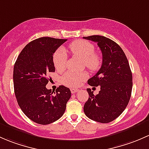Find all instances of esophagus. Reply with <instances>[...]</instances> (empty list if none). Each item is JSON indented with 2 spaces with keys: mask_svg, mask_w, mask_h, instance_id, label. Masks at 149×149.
Segmentation results:
<instances>
[{
  "mask_svg": "<svg viewBox=\"0 0 149 149\" xmlns=\"http://www.w3.org/2000/svg\"><path fill=\"white\" fill-rule=\"evenodd\" d=\"M79 91V90L78 89H71V93H77V92Z\"/></svg>",
  "mask_w": 149,
  "mask_h": 149,
  "instance_id": "34e87169",
  "label": "esophagus"
}]
</instances>
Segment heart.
<instances>
[{"label": "heart", "instance_id": "1", "mask_svg": "<svg viewBox=\"0 0 149 149\" xmlns=\"http://www.w3.org/2000/svg\"><path fill=\"white\" fill-rule=\"evenodd\" d=\"M70 52L75 56L83 59L84 65L90 70L95 72L100 68L102 58L97 53H95V47L91 43L85 40L73 41L69 46ZM53 62L56 70L62 72L66 68L67 56L63 49H59L54 55ZM87 78L86 72H67L62 78V83L70 87H76L81 85Z\"/></svg>", "mask_w": 149, "mask_h": 149}]
</instances>
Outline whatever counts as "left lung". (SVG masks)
Listing matches in <instances>:
<instances>
[{
	"label": "left lung",
	"mask_w": 149,
	"mask_h": 149,
	"mask_svg": "<svg viewBox=\"0 0 149 149\" xmlns=\"http://www.w3.org/2000/svg\"><path fill=\"white\" fill-rule=\"evenodd\" d=\"M83 39L97 43L102 54L100 69L87 81L90 86H100V90L95 95L91 89H87L89 98L84 112L91 120L108 123L117 118L129 102L133 86L131 68L125 53L115 41L99 35Z\"/></svg>",
	"instance_id": "8db88e82"
}]
</instances>
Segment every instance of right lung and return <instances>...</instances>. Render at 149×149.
<instances>
[{"instance_id":"right-lung-1","label":"right lung","mask_w":149,"mask_h":149,"mask_svg":"<svg viewBox=\"0 0 149 149\" xmlns=\"http://www.w3.org/2000/svg\"><path fill=\"white\" fill-rule=\"evenodd\" d=\"M67 39L41 37L29 43L18 55L13 68L14 93L19 107L30 120L47 125L63 116L71 97L68 87L48 90L47 75L54 72L53 55Z\"/></svg>"}]
</instances>
